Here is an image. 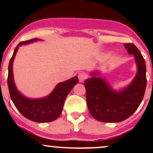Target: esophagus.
Listing matches in <instances>:
<instances>
[{"label": "esophagus", "mask_w": 153, "mask_h": 153, "mask_svg": "<svg viewBox=\"0 0 153 153\" xmlns=\"http://www.w3.org/2000/svg\"><path fill=\"white\" fill-rule=\"evenodd\" d=\"M87 78V75L85 73H80L78 74V79L80 82H83Z\"/></svg>", "instance_id": "1"}]
</instances>
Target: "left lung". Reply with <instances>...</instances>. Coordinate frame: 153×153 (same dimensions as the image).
I'll return each instance as SVG.
<instances>
[{"mask_svg": "<svg viewBox=\"0 0 153 153\" xmlns=\"http://www.w3.org/2000/svg\"><path fill=\"white\" fill-rule=\"evenodd\" d=\"M129 54H134L137 72L127 87L113 90L104 79L94 77L85 80L86 101L91 114L102 122H120L129 118L143 101L147 85L146 65L143 55L134 45L124 44Z\"/></svg>", "mask_w": 153, "mask_h": 153, "instance_id": "left-lung-1", "label": "left lung"}]
</instances>
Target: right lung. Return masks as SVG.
Here are the masks:
<instances>
[{"label": "right lung", "instance_id": "add662e5", "mask_svg": "<svg viewBox=\"0 0 153 153\" xmlns=\"http://www.w3.org/2000/svg\"><path fill=\"white\" fill-rule=\"evenodd\" d=\"M40 39L36 38L22 42L15 48L8 65V86L10 99L13 104L24 117L35 122H50L60 116L65 100L72 88L78 82V78L75 76L66 81L59 82L56 85L53 91L45 98L34 99H29L23 96L17 90L14 83L13 75V59L21 45L34 42Z\"/></svg>", "mask_w": 153, "mask_h": 153}]
</instances>
